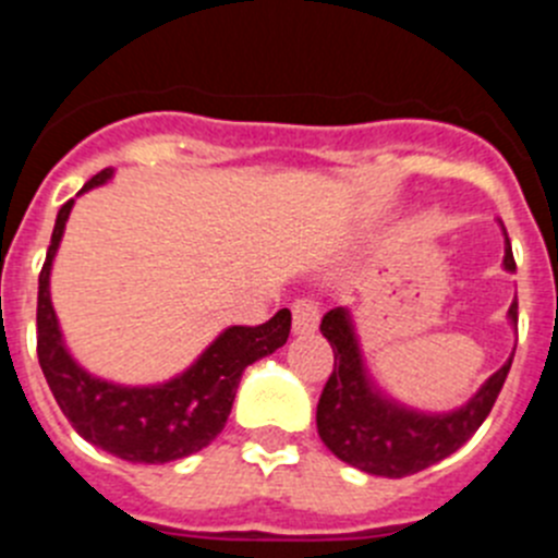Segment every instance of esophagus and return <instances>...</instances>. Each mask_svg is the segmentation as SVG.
I'll list each match as a JSON object with an SVG mask.
<instances>
[{
	"label": "esophagus",
	"mask_w": 558,
	"mask_h": 558,
	"mask_svg": "<svg viewBox=\"0 0 558 558\" xmlns=\"http://www.w3.org/2000/svg\"><path fill=\"white\" fill-rule=\"evenodd\" d=\"M322 310L315 299H295L293 302V332L295 335H310L318 327Z\"/></svg>",
	"instance_id": "esophagus-1"
}]
</instances>
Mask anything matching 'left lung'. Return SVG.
Masks as SVG:
<instances>
[{"label": "left lung", "mask_w": 558, "mask_h": 558, "mask_svg": "<svg viewBox=\"0 0 558 558\" xmlns=\"http://www.w3.org/2000/svg\"><path fill=\"white\" fill-rule=\"evenodd\" d=\"M502 268L511 274L517 270L509 234H506ZM509 322L517 329V302L509 307ZM322 332L335 352V368L315 411L318 436L340 461L383 477H405L422 472L466 445L483 425V418L489 416L514 357L511 354L458 411L425 413L402 405L374 386L360 352L352 313L347 307L329 310L322 318Z\"/></svg>", "instance_id": "8db88e82"}]
</instances>
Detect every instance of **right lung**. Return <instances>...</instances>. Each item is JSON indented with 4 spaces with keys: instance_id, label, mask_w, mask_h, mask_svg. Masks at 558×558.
<instances>
[{
    "instance_id": "add662e5",
    "label": "right lung",
    "mask_w": 558,
    "mask_h": 558,
    "mask_svg": "<svg viewBox=\"0 0 558 558\" xmlns=\"http://www.w3.org/2000/svg\"><path fill=\"white\" fill-rule=\"evenodd\" d=\"M111 175V167L97 172L77 195L106 184ZM72 206L75 201H66L58 211L47 263L38 276V363L58 408L88 445L122 461L167 463L204 450L226 427L245 368L284 347L290 310H279L259 327L223 329L186 372L159 386H117L95 377L69 354L49 295L52 259Z\"/></svg>"
}]
</instances>
